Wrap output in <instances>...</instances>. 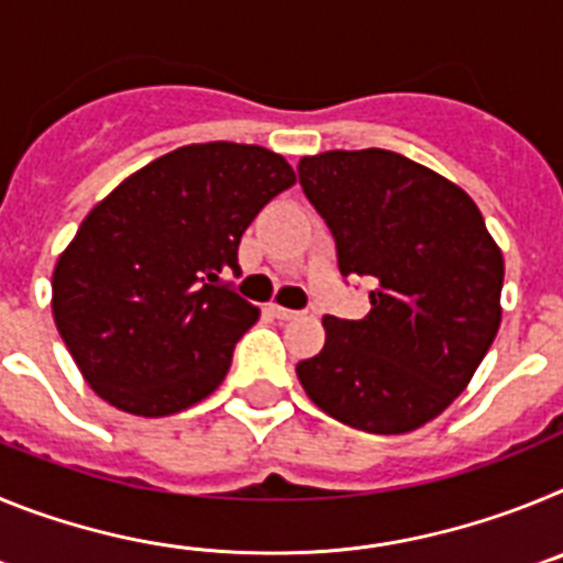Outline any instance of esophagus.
I'll return each instance as SVG.
<instances>
[{"label":"esophagus","instance_id":"1","mask_svg":"<svg viewBox=\"0 0 563 563\" xmlns=\"http://www.w3.org/2000/svg\"><path fill=\"white\" fill-rule=\"evenodd\" d=\"M271 312L278 318V321H292V318L301 316L298 310H287V307H278V305H271Z\"/></svg>","mask_w":563,"mask_h":563}]
</instances>
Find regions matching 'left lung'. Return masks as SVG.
Here are the masks:
<instances>
[{"label":"left lung","mask_w":563,"mask_h":563,"mask_svg":"<svg viewBox=\"0 0 563 563\" xmlns=\"http://www.w3.org/2000/svg\"><path fill=\"white\" fill-rule=\"evenodd\" d=\"M298 183L335 236L343 276L375 282L361 321L324 316V350L298 363V380L343 426L420 429L456 400L499 332V245L456 183L397 152L301 157Z\"/></svg>","instance_id":"1"}]
</instances>
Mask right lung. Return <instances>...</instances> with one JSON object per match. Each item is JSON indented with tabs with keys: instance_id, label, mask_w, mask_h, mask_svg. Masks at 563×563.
<instances>
[{
	"instance_id": "1",
	"label": "right lung",
	"mask_w": 563,
	"mask_h": 563,
	"mask_svg": "<svg viewBox=\"0 0 563 563\" xmlns=\"http://www.w3.org/2000/svg\"><path fill=\"white\" fill-rule=\"evenodd\" d=\"M296 183L282 154L191 143L129 174L53 271L58 335L98 397L166 417L211 395L258 310L225 285L239 239Z\"/></svg>"
}]
</instances>
